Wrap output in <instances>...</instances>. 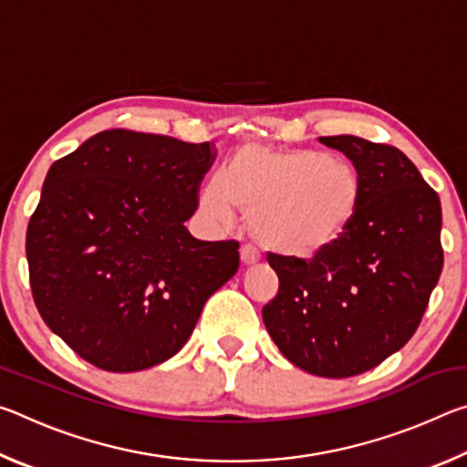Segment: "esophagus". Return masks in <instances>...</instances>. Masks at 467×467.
I'll use <instances>...</instances> for the list:
<instances>
[{
  "label": "esophagus",
  "mask_w": 467,
  "mask_h": 467,
  "mask_svg": "<svg viewBox=\"0 0 467 467\" xmlns=\"http://www.w3.org/2000/svg\"><path fill=\"white\" fill-rule=\"evenodd\" d=\"M259 262V253L257 249H253L251 244H243L241 247V264L243 265H255Z\"/></svg>",
  "instance_id": "1"
}]
</instances>
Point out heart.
Returning <instances> with one entry per match:
<instances>
[{
	"label": "heart",
	"instance_id": "1",
	"mask_svg": "<svg viewBox=\"0 0 467 467\" xmlns=\"http://www.w3.org/2000/svg\"><path fill=\"white\" fill-rule=\"evenodd\" d=\"M362 183L352 164L315 150L243 146L223 175L203 185L202 210L228 224L247 214L253 241L286 257H313L357 218Z\"/></svg>",
	"mask_w": 467,
	"mask_h": 467
}]
</instances>
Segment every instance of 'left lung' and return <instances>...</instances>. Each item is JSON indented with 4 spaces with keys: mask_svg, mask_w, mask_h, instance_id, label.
<instances>
[{
    "mask_svg": "<svg viewBox=\"0 0 467 467\" xmlns=\"http://www.w3.org/2000/svg\"><path fill=\"white\" fill-rule=\"evenodd\" d=\"M319 141L358 172L357 218L311 259L267 253L280 286L262 315L292 365L344 379L381 365L420 326L442 270L441 202L398 148L357 136Z\"/></svg>",
    "mask_w": 467,
    "mask_h": 467,
    "instance_id": "8db88e82",
    "label": "left lung"
}]
</instances>
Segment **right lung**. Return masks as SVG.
<instances>
[{
  "instance_id": "right-lung-1",
  "label": "right lung",
  "mask_w": 467,
  "mask_h": 467,
  "mask_svg": "<svg viewBox=\"0 0 467 467\" xmlns=\"http://www.w3.org/2000/svg\"><path fill=\"white\" fill-rule=\"evenodd\" d=\"M214 158L212 141L107 130L51 164L26 228L30 288L90 365L133 373L175 357L239 270V243L185 228Z\"/></svg>"
}]
</instances>
